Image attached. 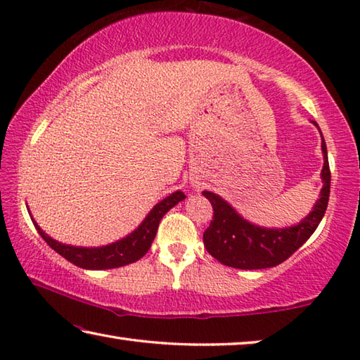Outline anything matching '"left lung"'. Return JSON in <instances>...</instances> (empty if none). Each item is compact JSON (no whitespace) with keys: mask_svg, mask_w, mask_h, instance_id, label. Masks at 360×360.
Listing matches in <instances>:
<instances>
[{"mask_svg":"<svg viewBox=\"0 0 360 360\" xmlns=\"http://www.w3.org/2000/svg\"><path fill=\"white\" fill-rule=\"evenodd\" d=\"M313 124L318 127L316 122ZM321 148L322 155H324V167L321 172L322 188L319 198L316 200L313 211L292 227H259L241 217L233 206L229 205L219 195L203 191L202 193L210 200L212 210H214L210 227L203 233L206 251L221 264L240 268V270L271 268L289 259L314 233L327 210L328 195H330V168H328L324 136H322Z\"/></svg>","mask_w":360,"mask_h":360,"instance_id":"8db88e82","label":"left lung"}]
</instances>
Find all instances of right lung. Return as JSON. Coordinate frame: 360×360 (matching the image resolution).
Here are the masks:
<instances>
[{
	"instance_id": "right-lung-1",
	"label": "right lung",
	"mask_w": 360,
	"mask_h": 360,
	"mask_svg": "<svg viewBox=\"0 0 360 360\" xmlns=\"http://www.w3.org/2000/svg\"><path fill=\"white\" fill-rule=\"evenodd\" d=\"M184 198L186 195L181 191H176L172 195H168L167 198H163L162 202H158L154 208L150 210L149 214L144 217L141 225L133 230L130 235H127L125 238H122L119 241L111 243V245L100 248L63 245V243L51 238L46 231H42V229L34 222L33 217L32 221L36 230H38V233L42 236V240H44L53 251L62 255V257L70 260L71 264L85 268V270H109V268H119L141 259L150 249V245L155 238L158 224H160L162 217Z\"/></svg>"
}]
</instances>
